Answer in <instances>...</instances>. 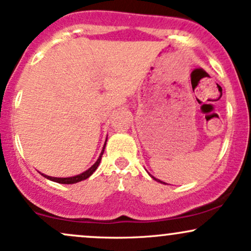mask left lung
Returning a JSON list of instances; mask_svg holds the SVG:
<instances>
[{"instance_id": "1", "label": "left lung", "mask_w": 251, "mask_h": 251, "mask_svg": "<svg viewBox=\"0 0 251 251\" xmlns=\"http://www.w3.org/2000/svg\"><path fill=\"white\" fill-rule=\"evenodd\" d=\"M150 176H151V175H150ZM152 178H153V179H155L154 177H152ZM155 180H158V181H160V183H163V181H162V180H159V179H155ZM163 184H165V183H163Z\"/></svg>"}]
</instances>
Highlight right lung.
Segmentation results:
<instances>
[{
    "label": "right lung",
    "mask_w": 251,
    "mask_h": 251,
    "mask_svg": "<svg viewBox=\"0 0 251 251\" xmlns=\"http://www.w3.org/2000/svg\"><path fill=\"white\" fill-rule=\"evenodd\" d=\"M105 145H106V144H105ZM103 151H105V146H103V149H102L101 153H100L99 158H98L97 162L94 163L93 165H92L91 168H89L88 170H86L85 172H82V174H80V175H77V176H74V177H68V178H57V177H50V176H46V175H43V174H41V175L43 176V177L47 178V179L53 180V181H56V183H60V184H74V183H77V181H81V180H83V179H87V178L89 177V176L93 175V172L96 171L98 166H99L100 160H101V157H102Z\"/></svg>",
    "instance_id": "right-lung-1"
}]
</instances>
